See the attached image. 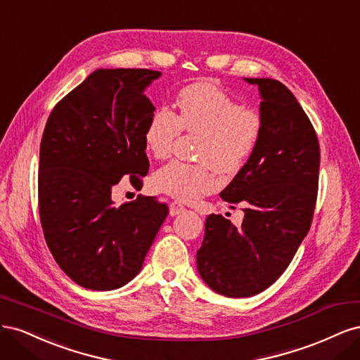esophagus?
I'll use <instances>...</instances> for the list:
<instances>
[{"label":"esophagus","mask_w":360,"mask_h":360,"mask_svg":"<svg viewBox=\"0 0 360 360\" xmlns=\"http://www.w3.org/2000/svg\"><path fill=\"white\" fill-rule=\"evenodd\" d=\"M184 210H186V209H184V205H181L177 201H174V202L169 204V216H177V214L183 213Z\"/></svg>","instance_id":"obj_1"}]
</instances>
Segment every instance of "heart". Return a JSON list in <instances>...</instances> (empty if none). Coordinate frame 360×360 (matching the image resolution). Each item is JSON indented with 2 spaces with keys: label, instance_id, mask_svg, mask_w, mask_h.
Masks as SVG:
<instances>
[{
  "label": "heart",
  "instance_id": "heart-1",
  "mask_svg": "<svg viewBox=\"0 0 360 360\" xmlns=\"http://www.w3.org/2000/svg\"><path fill=\"white\" fill-rule=\"evenodd\" d=\"M177 115L168 108L151 114L144 144L156 159L171 155L181 130L198 135V163L172 160L153 177L155 188L180 201H193L216 188L214 171L231 176L243 168L263 135V115L240 106L231 94L212 81L191 84L179 93Z\"/></svg>",
  "mask_w": 360,
  "mask_h": 360
}]
</instances>
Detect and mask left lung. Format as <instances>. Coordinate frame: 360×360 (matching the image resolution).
<instances>
[{
  "instance_id": "8db88e82",
  "label": "left lung",
  "mask_w": 360,
  "mask_h": 360,
  "mask_svg": "<svg viewBox=\"0 0 360 360\" xmlns=\"http://www.w3.org/2000/svg\"><path fill=\"white\" fill-rule=\"evenodd\" d=\"M245 81L259 90L263 135L221 192L243 205L245 217L237 228L221 214L207 216L197 252L200 276L226 297L255 296L284 274L309 231L319 191V139L296 97L276 79Z\"/></svg>"
}]
</instances>
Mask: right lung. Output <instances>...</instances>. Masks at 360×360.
I'll list each match as a JSON object with an SVG mask.
<instances>
[{"label": "right lung", "mask_w": 360, "mask_h": 360, "mask_svg": "<svg viewBox=\"0 0 360 360\" xmlns=\"http://www.w3.org/2000/svg\"><path fill=\"white\" fill-rule=\"evenodd\" d=\"M148 69H97L53 108L40 143L39 210L46 245L76 284L96 291L126 285L168 205L138 197L115 207L112 186L147 176L144 132L156 108L144 94L160 78Z\"/></svg>", "instance_id": "1"}]
</instances>
